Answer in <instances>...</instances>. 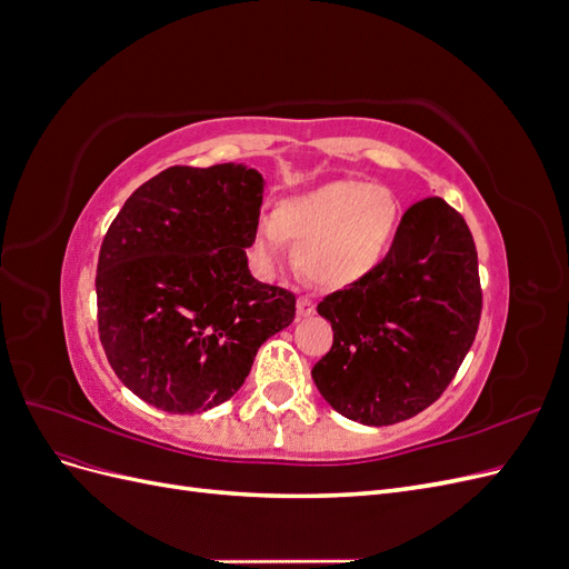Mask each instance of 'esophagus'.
I'll return each mask as SVG.
<instances>
[{
  "instance_id": "obj_1",
  "label": "esophagus",
  "mask_w": 569,
  "mask_h": 569,
  "mask_svg": "<svg viewBox=\"0 0 569 569\" xmlns=\"http://www.w3.org/2000/svg\"><path fill=\"white\" fill-rule=\"evenodd\" d=\"M316 313V303L308 297H299L297 301V316L299 318H311Z\"/></svg>"
}]
</instances>
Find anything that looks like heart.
I'll use <instances>...</instances> for the list:
<instances>
[{"mask_svg":"<svg viewBox=\"0 0 569 569\" xmlns=\"http://www.w3.org/2000/svg\"><path fill=\"white\" fill-rule=\"evenodd\" d=\"M401 206L387 187L356 180L327 182L284 199L274 218L253 228L256 261L272 268L282 261L284 239L297 247V266L308 282L325 289L363 280L387 256Z\"/></svg>","mask_w":569,"mask_h":569,"instance_id":"heart-1","label":"heart"}]
</instances>
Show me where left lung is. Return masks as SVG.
Returning <instances> with one entry per match:
<instances>
[{"instance_id": "1", "label": "left lung", "mask_w": 569, "mask_h": 569, "mask_svg": "<svg viewBox=\"0 0 569 569\" xmlns=\"http://www.w3.org/2000/svg\"><path fill=\"white\" fill-rule=\"evenodd\" d=\"M335 341L313 366L343 418L385 427L418 416L451 385L481 316L475 239L439 197L403 213L389 253L318 303Z\"/></svg>"}]
</instances>
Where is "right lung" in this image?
Instances as JSON below:
<instances>
[{"instance_id":"1","label":"right lung","mask_w":569,"mask_h":569,"mask_svg":"<svg viewBox=\"0 0 569 569\" xmlns=\"http://www.w3.org/2000/svg\"><path fill=\"white\" fill-rule=\"evenodd\" d=\"M261 201L253 168L173 166L113 218L97 263L99 339L142 401L180 416L220 406L295 320L297 297L249 272Z\"/></svg>"}]
</instances>
